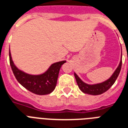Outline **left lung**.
<instances>
[{
  "mask_svg": "<svg viewBox=\"0 0 128 128\" xmlns=\"http://www.w3.org/2000/svg\"><path fill=\"white\" fill-rule=\"evenodd\" d=\"M122 64V60H121L118 67L117 68L113 75L107 80L103 82L102 83L90 85V84H87L84 83L74 73V76L76 80L77 84L78 86L80 89L84 93L92 94V95H98V94H102L103 92H106L108 89H110V87L116 82L117 78L119 76V74L120 72Z\"/></svg>",
  "mask_w": 128,
  "mask_h": 128,
  "instance_id": "1",
  "label": "left lung"
}]
</instances>
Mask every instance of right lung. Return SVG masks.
I'll return each mask as SVG.
<instances>
[{
  "instance_id": "1",
  "label": "right lung",
  "mask_w": 128,
  "mask_h": 128,
  "mask_svg": "<svg viewBox=\"0 0 128 128\" xmlns=\"http://www.w3.org/2000/svg\"><path fill=\"white\" fill-rule=\"evenodd\" d=\"M9 61L12 72L17 81L30 92L40 95L50 94L55 89L60 69L62 64L66 62V61H61L52 64L48 70L42 74L30 75L18 70L14 66L10 52Z\"/></svg>"
}]
</instances>
